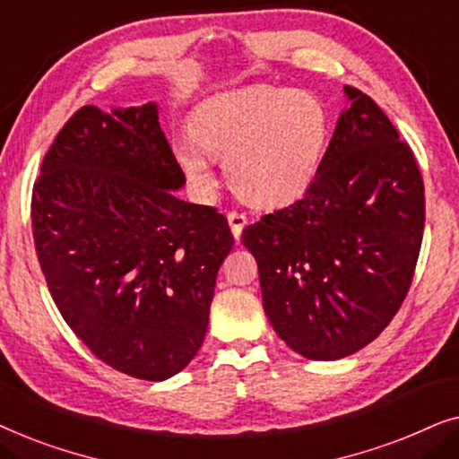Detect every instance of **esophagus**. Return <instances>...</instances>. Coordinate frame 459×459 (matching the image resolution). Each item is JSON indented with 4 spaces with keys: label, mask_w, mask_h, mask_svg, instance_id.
<instances>
[{
    "label": "esophagus",
    "mask_w": 459,
    "mask_h": 459,
    "mask_svg": "<svg viewBox=\"0 0 459 459\" xmlns=\"http://www.w3.org/2000/svg\"><path fill=\"white\" fill-rule=\"evenodd\" d=\"M228 223H230V230H231V234H234V238H240L244 225L248 223V217L244 215V212L231 211V212H228Z\"/></svg>",
    "instance_id": "obj_1"
}]
</instances>
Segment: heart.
<instances>
[{
	"instance_id": "obj_1",
	"label": "heart",
	"mask_w": 459,
	"mask_h": 459,
	"mask_svg": "<svg viewBox=\"0 0 459 459\" xmlns=\"http://www.w3.org/2000/svg\"><path fill=\"white\" fill-rule=\"evenodd\" d=\"M328 134V112L313 93L248 85L204 100L192 112L190 134L173 142V154L198 192L215 186L212 156L225 160L242 198L278 206L311 186Z\"/></svg>"
}]
</instances>
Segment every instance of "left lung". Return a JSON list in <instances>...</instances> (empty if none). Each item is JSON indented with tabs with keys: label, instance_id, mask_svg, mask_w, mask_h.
Masks as SVG:
<instances>
[{
	"label": "left lung",
	"instance_id": "left-lung-1",
	"mask_svg": "<svg viewBox=\"0 0 459 459\" xmlns=\"http://www.w3.org/2000/svg\"><path fill=\"white\" fill-rule=\"evenodd\" d=\"M349 104L305 196L242 231L275 334L307 359L372 342L410 290L424 234V181L411 148L372 98Z\"/></svg>",
	"mask_w": 459,
	"mask_h": 459
}]
</instances>
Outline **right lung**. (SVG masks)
I'll return each instance as SVG.
<instances>
[{"label":"right lung","instance_id":"add662e5","mask_svg":"<svg viewBox=\"0 0 459 459\" xmlns=\"http://www.w3.org/2000/svg\"><path fill=\"white\" fill-rule=\"evenodd\" d=\"M184 184L148 102L79 108L33 187L35 250L56 307L98 359L134 378L167 380L194 359L234 247L221 212L175 196Z\"/></svg>","mask_w":459,"mask_h":459}]
</instances>
